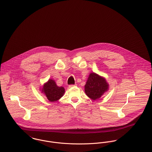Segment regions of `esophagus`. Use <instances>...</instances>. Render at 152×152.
<instances>
[{
  "label": "esophagus",
  "mask_w": 152,
  "mask_h": 152,
  "mask_svg": "<svg viewBox=\"0 0 152 152\" xmlns=\"http://www.w3.org/2000/svg\"><path fill=\"white\" fill-rule=\"evenodd\" d=\"M76 85H77V84H74V85H69V88H72V87L75 86H76Z\"/></svg>",
  "instance_id": "1"
}]
</instances>
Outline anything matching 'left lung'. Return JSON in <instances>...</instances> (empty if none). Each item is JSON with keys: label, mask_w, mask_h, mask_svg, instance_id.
<instances>
[{"label": "left lung", "mask_w": 152, "mask_h": 152, "mask_svg": "<svg viewBox=\"0 0 152 152\" xmlns=\"http://www.w3.org/2000/svg\"><path fill=\"white\" fill-rule=\"evenodd\" d=\"M109 89V84L106 79L95 72L89 74L85 85V92L91 99H99Z\"/></svg>", "instance_id": "left-lung-1"}]
</instances>
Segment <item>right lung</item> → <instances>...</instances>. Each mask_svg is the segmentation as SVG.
I'll return each instance as SVG.
<instances>
[{
	"mask_svg": "<svg viewBox=\"0 0 152 152\" xmlns=\"http://www.w3.org/2000/svg\"><path fill=\"white\" fill-rule=\"evenodd\" d=\"M42 92L45 94L50 102H54L63 96L65 89L63 86H58L53 80L50 79L43 85Z\"/></svg>",
	"mask_w": 152,
	"mask_h": 152,
	"instance_id": "right-lung-1",
	"label": "right lung"
}]
</instances>
